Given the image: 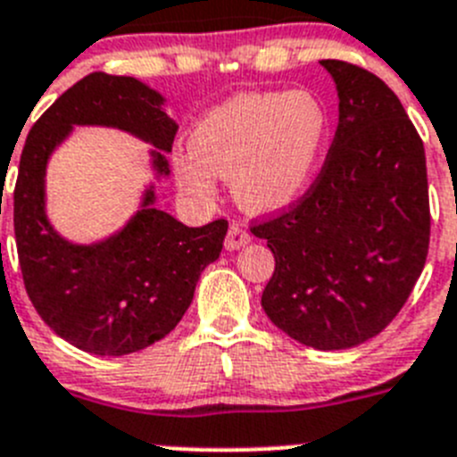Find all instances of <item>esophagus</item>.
<instances>
[{"mask_svg": "<svg viewBox=\"0 0 457 457\" xmlns=\"http://www.w3.org/2000/svg\"><path fill=\"white\" fill-rule=\"evenodd\" d=\"M250 241V232L244 228V225L232 223L228 229V237H225V248L228 250H237L241 245H245Z\"/></svg>", "mask_w": 457, "mask_h": 457, "instance_id": "1", "label": "esophagus"}]
</instances>
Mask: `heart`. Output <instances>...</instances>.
<instances>
[{"instance_id":"1","label":"heart","mask_w":457,"mask_h":457,"mask_svg":"<svg viewBox=\"0 0 457 457\" xmlns=\"http://www.w3.org/2000/svg\"><path fill=\"white\" fill-rule=\"evenodd\" d=\"M330 143V113L312 90L244 93L212 109L175 159L179 187L198 200L229 178L248 212H275L312 187Z\"/></svg>"}]
</instances>
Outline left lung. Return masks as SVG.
Returning a JSON list of instances; mask_svg holds the SVG:
<instances>
[{
    "mask_svg": "<svg viewBox=\"0 0 457 457\" xmlns=\"http://www.w3.org/2000/svg\"><path fill=\"white\" fill-rule=\"evenodd\" d=\"M339 125L303 198L250 232L275 257L262 307L291 339L341 351L380 335L421 275L430 203L421 137L380 77L326 59Z\"/></svg>",
    "mask_w": 457,
    "mask_h": 457,
    "instance_id": "obj_1",
    "label": "left lung"
}]
</instances>
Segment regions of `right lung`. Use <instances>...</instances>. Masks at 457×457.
<instances>
[{
  "label": "right lung",
  "instance_id": "1",
  "mask_svg": "<svg viewBox=\"0 0 457 457\" xmlns=\"http://www.w3.org/2000/svg\"><path fill=\"white\" fill-rule=\"evenodd\" d=\"M162 96L134 77L90 72L29 129L13 188V225L24 289L61 339L96 355H129L163 339L188 310L200 273L219 259L228 220L187 228L170 213L143 209L97 245H72L49 228L43 178L49 154L72 125H109L170 152L178 125ZM154 166L168 163L154 152Z\"/></svg>",
  "mask_w": 457,
  "mask_h": 457
}]
</instances>
